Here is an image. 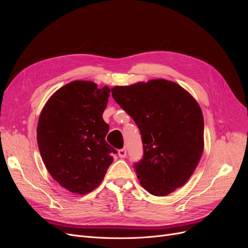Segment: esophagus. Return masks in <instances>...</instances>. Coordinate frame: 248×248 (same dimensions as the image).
<instances>
[{"instance_id": "34e87169", "label": "esophagus", "mask_w": 248, "mask_h": 248, "mask_svg": "<svg viewBox=\"0 0 248 248\" xmlns=\"http://www.w3.org/2000/svg\"><path fill=\"white\" fill-rule=\"evenodd\" d=\"M118 154H119V156H120V157H121V158H125L126 155H127L126 149H120L119 151H118Z\"/></svg>"}]
</instances>
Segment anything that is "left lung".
<instances>
[{"instance_id": "1", "label": "left lung", "mask_w": 248, "mask_h": 248, "mask_svg": "<svg viewBox=\"0 0 248 248\" xmlns=\"http://www.w3.org/2000/svg\"><path fill=\"white\" fill-rule=\"evenodd\" d=\"M111 94L140 131L144 156L134 164L140 185L156 197L183 186L204 151V118L197 100L162 78L116 86Z\"/></svg>"}]
</instances>
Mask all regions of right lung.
<instances>
[{
    "label": "right lung",
    "instance_id": "1",
    "mask_svg": "<svg viewBox=\"0 0 248 248\" xmlns=\"http://www.w3.org/2000/svg\"><path fill=\"white\" fill-rule=\"evenodd\" d=\"M110 89L90 80H73L50 96L37 126V142L50 176L67 190H94L117 151L106 140L102 114Z\"/></svg>",
    "mask_w": 248,
    "mask_h": 248
}]
</instances>
